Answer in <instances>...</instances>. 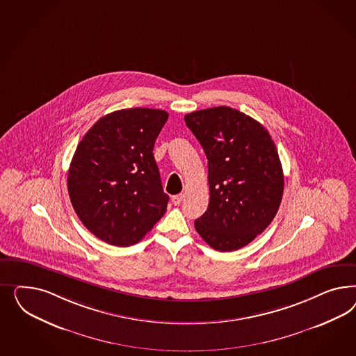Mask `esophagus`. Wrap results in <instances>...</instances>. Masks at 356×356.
Here are the masks:
<instances>
[{"mask_svg": "<svg viewBox=\"0 0 356 356\" xmlns=\"http://www.w3.org/2000/svg\"><path fill=\"white\" fill-rule=\"evenodd\" d=\"M184 195L183 194H176V195H172V204L173 205H180L181 204V201H183Z\"/></svg>", "mask_w": 356, "mask_h": 356, "instance_id": "esophagus-1", "label": "esophagus"}]
</instances>
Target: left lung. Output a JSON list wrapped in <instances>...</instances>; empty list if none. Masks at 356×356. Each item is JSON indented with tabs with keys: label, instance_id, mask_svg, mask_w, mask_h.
<instances>
[{
	"label": "left lung",
	"instance_id": "obj_1",
	"mask_svg": "<svg viewBox=\"0 0 356 356\" xmlns=\"http://www.w3.org/2000/svg\"><path fill=\"white\" fill-rule=\"evenodd\" d=\"M204 147L210 201L195 219L200 236L216 250L248 245L280 209L284 177L269 131L231 107H213L184 116Z\"/></svg>",
	"mask_w": 356,
	"mask_h": 356
}]
</instances>
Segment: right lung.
Masks as SVG:
<instances>
[{"label": "right lung", "mask_w": 356, "mask_h": 356, "mask_svg": "<svg viewBox=\"0 0 356 356\" xmlns=\"http://www.w3.org/2000/svg\"><path fill=\"white\" fill-rule=\"evenodd\" d=\"M168 113L128 108L108 113L78 143L67 191L87 229L116 247L138 243L164 216L170 197L154 159Z\"/></svg>", "instance_id": "add662e5"}]
</instances>
